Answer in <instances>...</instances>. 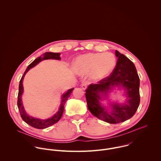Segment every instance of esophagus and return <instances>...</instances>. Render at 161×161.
Wrapping results in <instances>:
<instances>
[{
    "label": "esophagus",
    "instance_id": "1",
    "mask_svg": "<svg viewBox=\"0 0 161 161\" xmlns=\"http://www.w3.org/2000/svg\"><path fill=\"white\" fill-rule=\"evenodd\" d=\"M81 87H82V89L83 90H86L87 87V84L86 82H84L82 85H81Z\"/></svg>",
    "mask_w": 161,
    "mask_h": 161
}]
</instances>
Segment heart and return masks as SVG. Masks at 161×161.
<instances>
[{
	"label": "heart",
	"instance_id": "1",
	"mask_svg": "<svg viewBox=\"0 0 161 161\" xmlns=\"http://www.w3.org/2000/svg\"><path fill=\"white\" fill-rule=\"evenodd\" d=\"M116 59L112 53H91L79 56L74 66L77 72L86 74L93 81H100L109 75L115 68Z\"/></svg>",
	"mask_w": 161,
	"mask_h": 161
}]
</instances>
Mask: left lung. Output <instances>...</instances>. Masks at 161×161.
Masks as SVG:
<instances>
[{
    "label": "left lung",
    "instance_id": "8db88e82",
    "mask_svg": "<svg viewBox=\"0 0 161 161\" xmlns=\"http://www.w3.org/2000/svg\"><path fill=\"white\" fill-rule=\"evenodd\" d=\"M116 65L110 75L91 84L86 91L87 107L92 115L108 123L123 122L135 114L140 102L139 78L133 63L117 50ZM114 87L124 89L126 100L123 104L110 103L109 111L101 100L108 99V95Z\"/></svg>",
    "mask_w": 161,
    "mask_h": 161
}]
</instances>
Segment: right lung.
I'll list each match as a JSON object with an SVG mask.
<instances>
[{
    "mask_svg": "<svg viewBox=\"0 0 161 161\" xmlns=\"http://www.w3.org/2000/svg\"><path fill=\"white\" fill-rule=\"evenodd\" d=\"M60 55H61V54L59 53H51V52L45 53L43 54V56H41L38 57V58H36V59H35L27 67V68L25 70V71L23 74V76L22 77V78L20 79V84H19V91L18 93V101H17V105H18L19 110L20 112V116L23 121L25 123H26L28 125H30L32 127H34L35 128L45 129V128H46L49 126H51L53 125L56 123L61 119L63 114V112H64V106L66 103V102L68 99L70 95L72 92L74 88L69 89L67 92L64 93L62 95L61 104H60V106H59V108L58 112L51 118H49L45 119H42L36 118H34L33 116H29L25 110L22 100V96L23 93V78H24L25 74L27 73V72L30 69L35 67L42 61L46 60V59H51L61 60Z\"/></svg>",
    "mask_w": 161,
    "mask_h": 161,
    "instance_id": "obj_1",
    "label": "right lung"
}]
</instances>
